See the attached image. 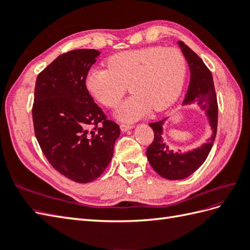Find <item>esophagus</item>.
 I'll list each match as a JSON object with an SVG mask.
<instances>
[{
  "label": "esophagus",
  "instance_id": "34e87169",
  "mask_svg": "<svg viewBox=\"0 0 250 250\" xmlns=\"http://www.w3.org/2000/svg\"><path fill=\"white\" fill-rule=\"evenodd\" d=\"M132 128H133V125H125V124H121L120 125V130L122 132H125V131H128V130H130Z\"/></svg>",
  "mask_w": 250,
  "mask_h": 250
}]
</instances>
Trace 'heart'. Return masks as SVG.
Masks as SVG:
<instances>
[{
	"label": "heart",
	"mask_w": 250,
	"mask_h": 250,
	"mask_svg": "<svg viewBox=\"0 0 250 250\" xmlns=\"http://www.w3.org/2000/svg\"><path fill=\"white\" fill-rule=\"evenodd\" d=\"M187 64L182 52L161 46L120 52L109 58L108 67H91L86 76L90 94L106 107L115 108L125 94L133 95L121 105L118 117L135 121L151 108L163 110L182 92Z\"/></svg>",
	"instance_id": "obj_1"
}]
</instances>
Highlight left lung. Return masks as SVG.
I'll list each match as a JSON object with an SVG mask.
<instances>
[{"label": "left lung", "mask_w": 250, "mask_h": 250, "mask_svg": "<svg viewBox=\"0 0 250 250\" xmlns=\"http://www.w3.org/2000/svg\"><path fill=\"white\" fill-rule=\"evenodd\" d=\"M178 44L190 68V83L184 103L198 102L201 107L206 110L213 130V136L208 140V143L198 149L187 153H178L169 150L162 140V125L164 120L149 124L155 136L146 150L147 159L152 168L160 176L171 180L188 177L204 163L213 147L218 124V103L213 75L203 60L193 50H191L184 42H178Z\"/></svg>", "instance_id": "8db88e82"}]
</instances>
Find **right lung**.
I'll return each instance as SVG.
<instances>
[{"instance_id": "1", "label": "right lung", "mask_w": 250, "mask_h": 250, "mask_svg": "<svg viewBox=\"0 0 250 250\" xmlns=\"http://www.w3.org/2000/svg\"><path fill=\"white\" fill-rule=\"evenodd\" d=\"M99 56L95 49L60 55L37 75L32 106L34 133L46 159L81 184L104 172L120 134L119 125L107 119L86 87L87 73Z\"/></svg>"}]
</instances>
